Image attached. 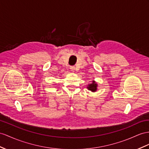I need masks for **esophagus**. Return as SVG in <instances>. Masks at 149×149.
I'll use <instances>...</instances> for the list:
<instances>
[{
    "mask_svg": "<svg viewBox=\"0 0 149 149\" xmlns=\"http://www.w3.org/2000/svg\"><path fill=\"white\" fill-rule=\"evenodd\" d=\"M70 70L72 71V72H74L75 71V67H70Z\"/></svg>",
    "mask_w": 149,
    "mask_h": 149,
    "instance_id": "1",
    "label": "esophagus"
}]
</instances>
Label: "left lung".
<instances>
[{
	"label": "left lung",
	"mask_w": 149,
	"mask_h": 149,
	"mask_svg": "<svg viewBox=\"0 0 149 149\" xmlns=\"http://www.w3.org/2000/svg\"><path fill=\"white\" fill-rule=\"evenodd\" d=\"M87 89L92 91L93 93L96 92L97 89V84L96 82V81H93L92 84H89L87 85Z\"/></svg>",
	"instance_id": "1"
}]
</instances>
